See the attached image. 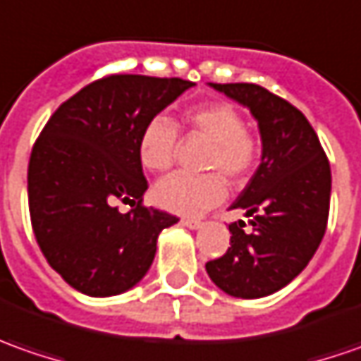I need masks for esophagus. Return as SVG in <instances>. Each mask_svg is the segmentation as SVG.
Wrapping results in <instances>:
<instances>
[{
	"mask_svg": "<svg viewBox=\"0 0 361 361\" xmlns=\"http://www.w3.org/2000/svg\"><path fill=\"white\" fill-rule=\"evenodd\" d=\"M181 226H185V228H190V230H197V228H202V219L181 218Z\"/></svg>",
	"mask_w": 361,
	"mask_h": 361,
	"instance_id": "obj_1",
	"label": "esophagus"
}]
</instances>
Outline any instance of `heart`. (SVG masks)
Segmentation results:
<instances>
[{
  "instance_id": "b5f03b06",
  "label": "heart",
  "mask_w": 361,
  "mask_h": 361,
  "mask_svg": "<svg viewBox=\"0 0 361 361\" xmlns=\"http://www.w3.org/2000/svg\"><path fill=\"white\" fill-rule=\"evenodd\" d=\"M183 126L193 135L212 140L205 168L218 169L204 176L171 173L154 188V202L173 214H202L226 197V173L231 181L245 180L257 166L259 140L245 128V119L238 107L228 102H207L183 111ZM180 143L178 126L166 116L147 119L140 133L137 154L149 171H166L173 166Z\"/></svg>"
}]
</instances>
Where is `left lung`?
<instances>
[{
    "label": "left lung",
    "instance_id": "obj_1",
    "mask_svg": "<svg viewBox=\"0 0 361 361\" xmlns=\"http://www.w3.org/2000/svg\"><path fill=\"white\" fill-rule=\"evenodd\" d=\"M250 107L262 133V164L231 207L245 209L230 224L228 252L205 264L207 276L233 298L278 292L304 269L322 242L329 214L331 171L316 131L280 95L255 83H212Z\"/></svg>",
    "mask_w": 361,
    "mask_h": 361
}]
</instances>
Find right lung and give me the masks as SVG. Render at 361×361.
<instances>
[{
    "label": "right lung",
    "instance_id": "1",
    "mask_svg": "<svg viewBox=\"0 0 361 361\" xmlns=\"http://www.w3.org/2000/svg\"><path fill=\"white\" fill-rule=\"evenodd\" d=\"M193 83L116 73L54 111L27 168L30 216L47 264L78 292L106 298L133 288L154 262L159 231L178 218L143 205L137 142L147 119ZM118 203H130L128 214Z\"/></svg>",
    "mask_w": 361,
    "mask_h": 361
}]
</instances>
